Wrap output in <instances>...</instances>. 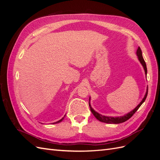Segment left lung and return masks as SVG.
Returning a JSON list of instances; mask_svg holds the SVG:
<instances>
[{"label":"left lung","instance_id":"obj_1","mask_svg":"<svg viewBox=\"0 0 160 160\" xmlns=\"http://www.w3.org/2000/svg\"><path fill=\"white\" fill-rule=\"evenodd\" d=\"M136 55L138 56V59L140 63L142 64V65L143 67V69L145 71V74L147 75V67H146V62H145L143 56H142V52L140 47H139L138 49L136 51ZM148 87H147V90H146V93L144 95V98H143V99L142 100L141 102L139 103V105L135 108L134 109H133L132 111H131L130 112L128 113L127 114H125L124 115L122 116H119V117H110V116H105V115H102L101 114H99V113L95 111L93 108H92L91 103H90V99L91 98H89V108L91 109V111L92 112V113L93 114V115L95 117L98 119L99 121H100L101 122H103V123H113V124H118V123H123L125 122V121L128 120L129 118H131L132 117V115L136 112L137 110L139 108L140 106L142 105V103L144 102L145 100H146L147 95H148Z\"/></svg>","mask_w":160,"mask_h":160}]
</instances>
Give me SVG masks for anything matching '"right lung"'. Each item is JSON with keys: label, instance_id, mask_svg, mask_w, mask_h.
I'll list each match as a JSON object with an SVG mask.
<instances>
[{"label": "right lung", "instance_id": "right-lung-1", "mask_svg": "<svg viewBox=\"0 0 160 160\" xmlns=\"http://www.w3.org/2000/svg\"><path fill=\"white\" fill-rule=\"evenodd\" d=\"M65 117V115L64 116V117L63 118H62V119H61L60 120H59V121H58V122H55V123H52V124H55V123H60V122H62V120H63V119H64V118Z\"/></svg>", "mask_w": 160, "mask_h": 160}]
</instances>
